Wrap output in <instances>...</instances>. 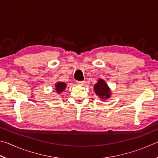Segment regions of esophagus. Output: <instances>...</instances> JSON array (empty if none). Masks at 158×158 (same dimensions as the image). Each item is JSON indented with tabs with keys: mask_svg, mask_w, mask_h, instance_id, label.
I'll return each mask as SVG.
<instances>
[{
	"mask_svg": "<svg viewBox=\"0 0 158 158\" xmlns=\"http://www.w3.org/2000/svg\"><path fill=\"white\" fill-rule=\"evenodd\" d=\"M84 83H85V81H77V84L78 85H84Z\"/></svg>",
	"mask_w": 158,
	"mask_h": 158,
	"instance_id": "esophagus-1",
	"label": "esophagus"
}]
</instances>
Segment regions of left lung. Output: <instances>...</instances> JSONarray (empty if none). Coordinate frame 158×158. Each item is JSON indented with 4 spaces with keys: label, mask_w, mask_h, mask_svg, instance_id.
Masks as SVG:
<instances>
[{
    "label": "left lung",
    "mask_w": 158,
    "mask_h": 158,
    "mask_svg": "<svg viewBox=\"0 0 158 158\" xmlns=\"http://www.w3.org/2000/svg\"><path fill=\"white\" fill-rule=\"evenodd\" d=\"M94 91L99 98L102 100H108L111 98V91L107 84L102 79H99L98 82L94 85Z\"/></svg>",
    "instance_id": "8db88e82"
}]
</instances>
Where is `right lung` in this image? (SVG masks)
Instances as JSON below:
<instances>
[{
  "instance_id": "add662e5",
  "label": "right lung",
  "mask_w": 158,
  "mask_h": 158,
  "mask_svg": "<svg viewBox=\"0 0 158 158\" xmlns=\"http://www.w3.org/2000/svg\"><path fill=\"white\" fill-rule=\"evenodd\" d=\"M66 86H67V84L65 82L58 81L56 84H55V88H53V89H55L56 92L58 94H60V93H62L63 90L65 89Z\"/></svg>"
}]
</instances>
